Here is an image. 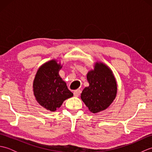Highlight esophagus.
<instances>
[{
    "label": "esophagus",
    "mask_w": 152,
    "mask_h": 152,
    "mask_svg": "<svg viewBox=\"0 0 152 152\" xmlns=\"http://www.w3.org/2000/svg\"><path fill=\"white\" fill-rule=\"evenodd\" d=\"M80 94V90L77 89L74 91V96H78Z\"/></svg>",
    "instance_id": "1"
}]
</instances>
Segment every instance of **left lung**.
<instances>
[{
  "label": "left lung",
  "instance_id": "left-lung-1",
  "mask_svg": "<svg viewBox=\"0 0 152 152\" xmlns=\"http://www.w3.org/2000/svg\"><path fill=\"white\" fill-rule=\"evenodd\" d=\"M89 83L81 93V99L93 114L104 110L117 95V83L112 70L101 62H96L94 69L87 74Z\"/></svg>",
  "mask_w": 152,
  "mask_h": 152
}]
</instances>
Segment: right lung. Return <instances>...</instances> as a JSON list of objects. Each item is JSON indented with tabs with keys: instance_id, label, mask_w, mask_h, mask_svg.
<instances>
[{
	"instance_id": "1",
	"label": "right lung",
	"mask_w": 152,
	"mask_h": 152,
	"mask_svg": "<svg viewBox=\"0 0 152 152\" xmlns=\"http://www.w3.org/2000/svg\"><path fill=\"white\" fill-rule=\"evenodd\" d=\"M63 65L56 59L44 63L35 75L33 91L38 104L50 112H55L73 93L59 74Z\"/></svg>"
}]
</instances>
